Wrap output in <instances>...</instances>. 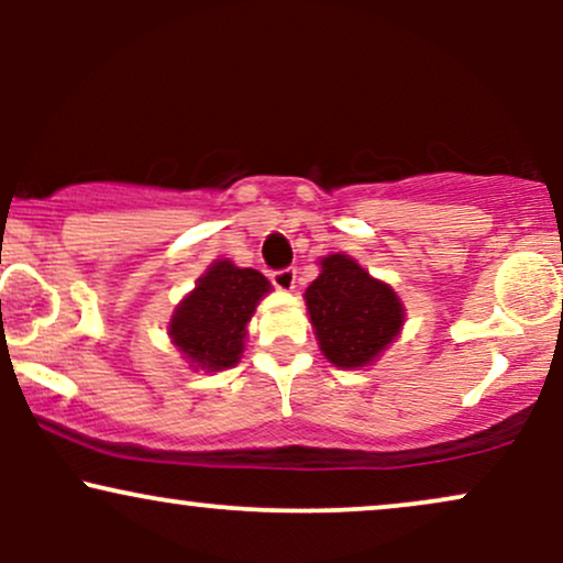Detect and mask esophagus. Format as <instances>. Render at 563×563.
<instances>
[{
    "instance_id": "obj_1",
    "label": "esophagus",
    "mask_w": 563,
    "mask_h": 563,
    "mask_svg": "<svg viewBox=\"0 0 563 563\" xmlns=\"http://www.w3.org/2000/svg\"><path fill=\"white\" fill-rule=\"evenodd\" d=\"M269 280H273V286L277 290H294L296 288V269L294 267L275 269V273L269 275Z\"/></svg>"
}]
</instances>
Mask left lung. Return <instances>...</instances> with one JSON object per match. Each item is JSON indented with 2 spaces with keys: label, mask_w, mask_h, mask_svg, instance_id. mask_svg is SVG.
<instances>
[{
  "label": "left lung",
  "mask_w": 563,
  "mask_h": 563,
  "mask_svg": "<svg viewBox=\"0 0 563 563\" xmlns=\"http://www.w3.org/2000/svg\"><path fill=\"white\" fill-rule=\"evenodd\" d=\"M307 288L309 320L333 365L363 367L391 344L402 328V303L386 283L373 280L344 254L325 256Z\"/></svg>",
  "instance_id": "left-lung-1"
}]
</instances>
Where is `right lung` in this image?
Wrapping results in <instances>:
<instances>
[{"instance_id":"1","label":"right lung","mask_w":563,"mask_h":563,"mask_svg":"<svg viewBox=\"0 0 563 563\" xmlns=\"http://www.w3.org/2000/svg\"><path fill=\"white\" fill-rule=\"evenodd\" d=\"M269 290L267 277L230 262H214L179 303L169 335L192 367L224 371L241 360L245 322Z\"/></svg>"}]
</instances>
